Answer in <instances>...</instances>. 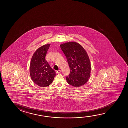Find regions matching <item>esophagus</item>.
I'll list each match as a JSON object with an SVG mask.
<instances>
[{"label":"esophagus","instance_id":"1","mask_svg":"<svg viewBox=\"0 0 128 128\" xmlns=\"http://www.w3.org/2000/svg\"><path fill=\"white\" fill-rule=\"evenodd\" d=\"M60 72H61V70H58L56 71V74H60Z\"/></svg>","mask_w":128,"mask_h":128}]
</instances>
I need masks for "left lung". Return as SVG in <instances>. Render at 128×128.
<instances>
[{
  "label": "left lung",
  "instance_id": "obj_1",
  "mask_svg": "<svg viewBox=\"0 0 128 128\" xmlns=\"http://www.w3.org/2000/svg\"><path fill=\"white\" fill-rule=\"evenodd\" d=\"M60 47L66 57L70 74L66 76L68 84L78 88L88 82L91 65L88 54L80 44L75 42L61 44Z\"/></svg>",
  "mask_w": 128,
  "mask_h": 128
}]
</instances>
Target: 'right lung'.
<instances>
[{"instance_id":"right-lung-1","label":"right lung","mask_w":128,"mask_h":128,"mask_svg":"<svg viewBox=\"0 0 128 128\" xmlns=\"http://www.w3.org/2000/svg\"><path fill=\"white\" fill-rule=\"evenodd\" d=\"M50 44L38 48L32 57L30 73L32 80L40 87H46L52 83L56 74L46 60V56Z\"/></svg>"}]
</instances>
